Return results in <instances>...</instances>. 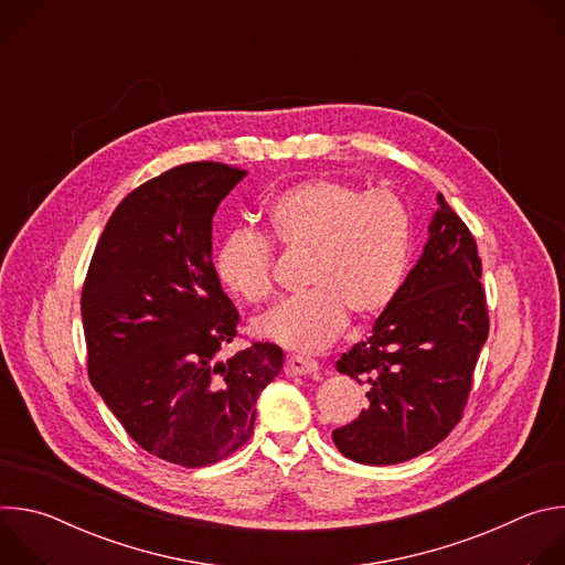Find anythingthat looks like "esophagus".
<instances>
[{"label":"esophagus","mask_w":565,"mask_h":565,"mask_svg":"<svg viewBox=\"0 0 565 565\" xmlns=\"http://www.w3.org/2000/svg\"><path fill=\"white\" fill-rule=\"evenodd\" d=\"M286 375H312L319 371V364L310 358H299V355H290L284 364Z\"/></svg>","instance_id":"34e87169"}]
</instances>
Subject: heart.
I'll list each match as a JSON object with an SVG mask.
<instances>
[{
    "label": "heart",
    "mask_w": 565,
    "mask_h": 565,
    "mask_svg": "<svg viewBox=\"0 0 565 565\" xmlns=\"http://www.w3.org/2000/svg\"><path fill=\"white\" fill-rule=\"evenodd\" d=\"M270 234L308 250L310 290L257 319L255 331L288 351L317 353L347 327L377 319L399 295L414 257L409 207L388 190L364 192L335 179L290 185L268 203ZM218 281L248 303L273 295V241L253 227L230 230L216 248Z\"/></svg>",
    "instance_id": "obj_1"
}]
</instances>
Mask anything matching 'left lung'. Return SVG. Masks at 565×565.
Listing matches in <instances>:
<instances>
[{"mask_svg":"<svg viewBox=\"0 0 565 565\" xmlns=\"http://www.w3.org/2000/svg\"><path fill=\"white\" fill-rule=\"evenodd\" d=\"M425 250L366 342L338 371L366 384L369 407L333 431L362 465L412 460L449 436L462 416L490 319L476 241L438 194Z\"/></svg>","mask_w":565,"mask_h":565,"instance_id":"left-lung-1","label":"left lung"}]
</instances>
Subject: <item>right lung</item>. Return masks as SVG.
Here are the masks:
<instances>
[{
	"instance_id": "right-lung-1",
	"label": "right lung",
	"mask_w": 565,
	"mask_h": 565,
	"mask_svg": "<svg viewBox=\"0 0 565 565\" xmlns=\"http://www.w3.org/2000/svg\"><path fill=\"white\" fill-rule=\"evenodd\" d=\"M246 174L203 160L136 188L107 221L83 288L92 384L145 451L183 467L244 445L284 366L270 342L218 360L238 312L214 273L212 218Z\"/></svg>"
}]
</instances>
